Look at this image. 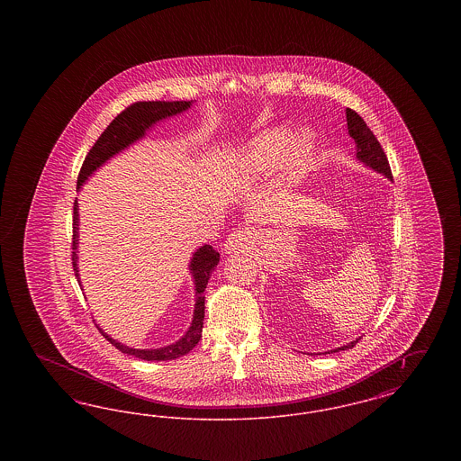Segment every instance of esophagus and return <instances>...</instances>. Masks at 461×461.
I'll return each instance as SVG.
<instances>
[{
	"instance_id": "34e87169",
	"label": "esophagus",
	"mask_w": 461,
	"mask_h": 461,
	"mask_svg": "<svg viewBox=\"0 0 461 461\" xmlns=\"http://www.w3.org/2000/svg\"><path fill=\"white\" fill-rule=\"evenodd\" d=\"M250 240H252V233H250L249 230L241 228V230H235V231L228 237L224 247H226L228 252H239L241 249H247V247L250 245Z\"/></svg>"
}]
</instances>
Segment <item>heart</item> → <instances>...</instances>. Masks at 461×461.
I'll return each mask as SVG.
<instances>
[{
	"label": "heart",
	"mask_w": 461,
	"mask_h": 461,
	"mask_svg": "<svg viewBox=\"0 0 461 461\" xmlns=\"http://www.w3.org/2000/svg\"><path fill=\"white\" fill-rule=\"evenodd\" d=\"M316 138L311 132H299L288 140V131L275 128L264 132L247 157L252 171H273L282 167L288 179L306 175L316 160Z\"/></svg>",
	"instance_id": "obj_1"
}]
</instances>
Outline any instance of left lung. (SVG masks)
<instances>
[{"label":"left lung","instance_id":"8db88e82","mask_svg":"<svg viewBox=\"0 0 461 461\" xmlns=\"http://www.w3.org/2000/svg\"><path fill=\"white\" fill-rule=\"evenodd\" d=\"M346 117H348V130H349V134L354 138V143L357 147V155L356 157L361 162H365L366 166H370L376 173H382V175L387 176L389 179H393V173H391V166H389L387 155L384 152L382 145L378 143V140L375 138L372 130L363 121V117L356 110L352 109L346 110ZM357 340L359 339L352 340L351 344H348V346H342V348L330 352L352 349L357 344Z\"/></svg>","mask_w":461,"mask_h":461}]
</instances>
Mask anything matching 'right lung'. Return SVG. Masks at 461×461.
<instances>
[{
    "instance_id": "1",
    "label": "right lung",
    "mask_w": 461,
    "mask_h": 461,
    "mask_svg": "<svg viewBox=\"0 0 461 461\" xmlns=\"http://www.w3.org/2000/svg\"><path fill=\"white\" fill-rule=\"evenodd\" d=\"M190 105H192V102H136V104H131L128 109L122 110L91 147V150L81 166L79 176H77V188H81L85 179H88V176L93 175V171L96 167H100L105 160H109L112 155L119 154L122 149L130 147L132 141L141 138L157 121L179 113V112L188 109ZM77 216L79 214H77V200H76L74 202V216H72V267H74L76 278H79L77 256H76L77 230H79ZM218 263H220V252L214 250L211 245L200 247L194 254L190 271L195 278V295H197L195 297V312H194L192 327L186 331V335L183 339H179L176 344H171L162 349H132V348L122 346L121 342L113 340L107 333H104L102 329H98L100 333L109 340L115 349L134 356V357H140V359H147V361H169V359H176V357L188 354L197 346L198 340L202 337L203 309H205L203 292H205V286L211 278V273L216 269ZM79 285H81V282H79Z\"/></svg>"
}]
</instances>
